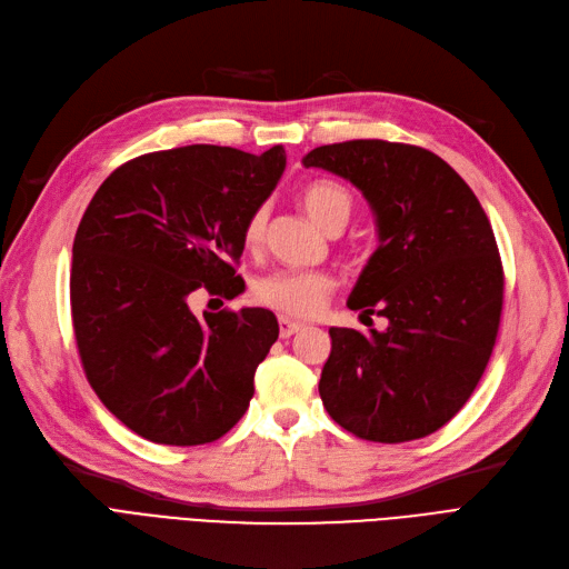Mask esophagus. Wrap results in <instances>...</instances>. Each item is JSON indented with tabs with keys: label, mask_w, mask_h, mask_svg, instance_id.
<instances>
[{
	"label": "esophagus",
	"mask_w": 569,
	"mask_h": 569,
	"mask_svg": "<svg viewBox=\"0 0 569 569\" xmlns=\"http://www.w3.org/2000/svg\"><path fill=\"white\" fill-rule=\"evenodd\" d=\"M300 330H302V323L290 321L286 317H279V335H281V338H290V335H296Z\"/></svg>",
	"instance_id": "1"
}]
</instances>
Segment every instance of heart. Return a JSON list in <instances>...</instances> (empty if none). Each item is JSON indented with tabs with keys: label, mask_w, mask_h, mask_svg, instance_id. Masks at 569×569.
I'll return each mask as SVG.
<instances>
[{
	"label": "heart",
	"mask_w": 569,
	"mask_h": 569,
	"mask_svg": "<svg viewBox=\"0 0 569 569\" xmlns=\"http://www.w3.org/2000/svg\"><path fill=\"white\" fill-rule=\"evenodd\" d=\"M300 203L305 213L317 222L328 234L342 229L351 216V194L349 189L335 180H311L302 187ZM267 229V208H256L243 227L246 246L256 248L264 239ZM335 281L323 271H300V269H279L258 279L252 286L256 300L286 317L307 319L321 311L330 298Z\"/></svg>",
	"instance_id": "obj_1"
}]
</instances>
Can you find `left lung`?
Listing matches in <instances>:
<instances>
[{"mask_svg": "<svg viewBox=\"0 0 569 569\" xmlns=\"http://www.w3.org/2000/svg\"><path fill=\"white\" fill-rule=\"evenodd\" d=\"M302 163L356 184L377 218L372 252L347 307L385 317V332L330 328L323 408L375 443L438 431L488 368L503 305L492 224L471 187L425 147L347 140Z\"/></svg>", "mask_w": 569, "mask_h": 569, "instance_id": "1", "label": "left lung"}]
</instances>
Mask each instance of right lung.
I'll use <instances>...</instances> for the list:
<instances>
[{
  "label": "right lung",
  "instance_id": "right-lung-1",
  "mask_svg": "<svg viewBox=\"0 0 569 569\" xmlns=\"http://www.w3.org/2000/svg\"><path fill=\"white\" fill-rule=\"evenodd\" d=\"M283 168V144L150 152L110 173L77 227L70 305L83 372L152 443H213L248 410L277 317L260 307L197 317L192 298L239 296L243 227Z\"/></svg>",
  "mask_w": 569,
  "mask_h": 569
}]
</instances>
